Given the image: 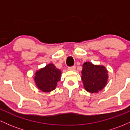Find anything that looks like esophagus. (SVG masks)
<instances>
[{
    "instance_id": "esophagus-1",
    "label": "esophagus",
    "mask_w": 130,
    "mask_h": 130,
    "mask_svg": "<svg viewBox=\"0 0 130 130\" xmlns=\"http://www.w3.org/2000/svg\"><path fill=\"white\" fill-rule=\"evenodd\" d=\"M76 69V67H68V70H70V71H74Z\"/></svg>"
}]
</instances>
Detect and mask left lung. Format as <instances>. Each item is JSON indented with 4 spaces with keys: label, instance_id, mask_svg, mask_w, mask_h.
I'll list each match as a JSON object with an SVG mask.
<instances>
[{
    "label": "left lung",
    "instance_id": "left-lung-1",
    "mask_svg": "<svg viewBox=\"0 0 130 130\" xmlns=\"http://www.w3.org/2000/svg\"><path fill=\"white\" fill-rule=\"evenodd\" d=\"M81 73L83 86L89 93H98L108 83V71L103 65H94L86 62L83 63Z\"/></svg>",
    "mask_w": 130,
    "mask_h": 130
}]
</instances>
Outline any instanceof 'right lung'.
Segmentation results:
<instances>
[{
  "label": "right lung",
  "instance_id": "1",
  "mask_svg": "<svg viewBox=\"0 0 130 130\" xmlns=\"http://www.w3.org/2000/svg\"><path fill=\"white\" fill-rule=\"evenodd\" d=\"M62 72L53 63L37 70L35 73L34 82L40 90L50 92L56 89L57 83L60 80Z\"/></svg>",
  "mask_w": 130,
  "mask_h": 130
}]
</instances>
